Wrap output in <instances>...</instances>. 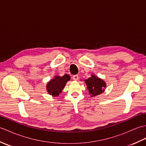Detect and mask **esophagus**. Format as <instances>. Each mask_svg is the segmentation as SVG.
<instances>
[{
	"label": "esophagus",
	"mask_w": 146,
	"mask_h": 146,
	"mask_svg": "<svg viewBox=\"0 0 146 146\" xmlns=\"http://www.w3.org/2000/svg\"><path fill=\"white\" fill-rule=\"evenodd\" d=\"M72 78H73V80H75V81H76V80H78V75H73Z\"/></svg>",
	"instance_id": "34e87169"
}]
</instances>
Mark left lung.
Listing matches in <instances>:
<instances>
[{
    "mask_svg": "<svg viewBox=\"0 0 146 146\" xmlns=\"http://www.w3.org/2000/svg\"><path fill=\"white\" fill-rule=\"evenodd\" d=\"M85 81L89 94H91L92 97L101 94L104 92V88L106 87V83L104 80L94 75H92L91 77Z\"/></svg>",
    "mask_w": 146,
    "mask_h": 146,
    "instance_id": "1",
    "label": "left lung"
}]
</instances>
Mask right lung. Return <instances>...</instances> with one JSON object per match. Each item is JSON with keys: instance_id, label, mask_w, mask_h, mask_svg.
Here are the masks:
<instances>
[{"instance_id": "obj_1", "label": "right lung", "mask_w": 146, "mask_h": 146, "mask_svg": "<svg viewBox=\"0 0 146 146\" xmlns=\"http://www.w3.org/2000/svg\"><path fill=\"white\" fill-rule=\"evenodd\" d=\"M70 80V77L68 75H64L63 76H55L54 78L51 80L46 85L48 94L53 97H57L62 92V90Z\"/></svg>"}]
</instances>
